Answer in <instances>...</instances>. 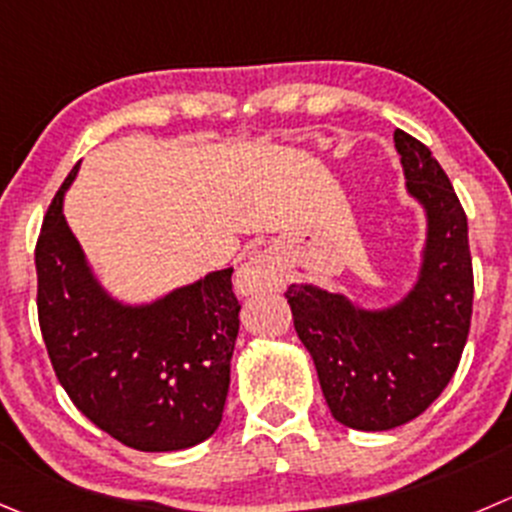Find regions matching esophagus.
Instances as JSON below:
<instances>
[{"label":"esophagus","instance_id":"34e87169","mask_svg":"<svg viewBox=\"0 0 512 512\" xmlns=\"http://www.w3.org/2000/svg\"><path fill=\"white\" fill-rule=\"evenodd\" d=\"M282 285V270L272 257L257 255L250 257L245 265L237 270L235 287L240 295H257L265 290H277Z\"/></svg>","mask_w":512,"mask_h":512}]
</instances>
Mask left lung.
Wrapping results in <instances>:
<instances>
[{
  "instance_id": "obj_1",
  "label": "left lung",
  "mask_w": 512,
  "mask_h": 512,
  "mask_svg": "<svg viewBox=\"0 0 512 512\" xmlns=\"http://www.w3.org/2000/svg\"><path fill=\"white\" fill-rule=\"evenodd\" d=\"M395 147L410 195L428 210V250L408 300L393 310L362 312L312 285L285 292L332 418L355 430H393L423 415L458 370L473 317L463 205L423 142L395 130Z\"/></svg>"
}]
</instances>
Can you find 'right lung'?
I'll use <instances>...</instances> for the list:
<instances>
[{"instance_id": "add662e5", "label": "right lung", "mask_w": 512, "mask_h": 512, "mask_svg": "<svg viewBox=\"0 0 512 512\" xmlns=\"http://www.w3.org/2000/svg\"><path fill=\"white\" fill-rule=\"evenodd\" d=\"M54 195L34 262L37 315L54 375L79 413L127 448L185 450L217 430L240 330L232 270L150 307L109 300L84 265Z\"/></svg>"}]
</instances>
